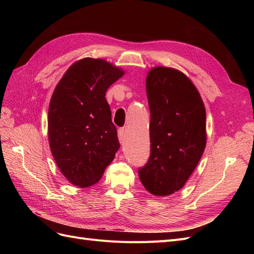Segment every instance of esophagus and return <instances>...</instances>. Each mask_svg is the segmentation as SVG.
I'll return each instance as SVG.
<instances>
[{
	"label": "esophagus",
	"instance_id": "1",
	"mask_svg": "<svg viewBox=\"0 0 254 254\" xmlns=\"http://www.w3.org/2000/svg\"><path fill=\"white\" fill-rule=\"evenodd\" d=\"M118 135H119V140H120V143H124L125 141V130L123 128H120L118 130Z\"/></svg>",
	"mask_w": 254,
	"mask_h": 254
}]
</instances>
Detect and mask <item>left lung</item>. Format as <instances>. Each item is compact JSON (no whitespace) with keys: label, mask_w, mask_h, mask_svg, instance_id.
<instances>
[{"label":"left lung","mask_w":254,"mask_h":254,"mask_svg":"<svg viewBox=\"0 0 254 254\" xmlns=\"http://www.w3.org/2000/svg\"><path fill=\"white\" fill-rule=\"evenodd\" d=\"M146 93L151 144L139 178L150 194L167 196L182 189L202 156L205 108L193 82L175 68H151Z\"/></svg>","instance_id":"left-lung-1"}]
</instances>
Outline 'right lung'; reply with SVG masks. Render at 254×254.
<instances>
[{
    "mask_svg": "<svg viewBox=\"0 0 254 254\" xmlns=\"http://www.w3.org/2000/svg\"><path fill=\"white\" fill-rule=\"evenodd\" d=\"M124 71L104 59L84 58L60 79L49 108V142L60 172L74 186L99 179L120 148L106 91Z\"/></svg>",
    "mask_w": 254,
    "mask_h": 254,
    "instance_id": "add662e5",
    "label": "right lung"
}]
</instances>
